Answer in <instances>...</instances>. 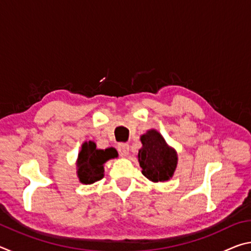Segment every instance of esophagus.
I'll use <instances>...</instances> for the list:
<instances>
[{"label": "esophagus", "mask_w": 251, "mask_h": 251, "mask_svg": "<svg viewBox=\"0 0 251 251\" xmlns=\"http://www.w3.org/2000/svg\"><path fill=\"white\" fill-rule=\"evenodd\" d=\"M117 150H118V151H120V155L122 157H125L128 155V152H129V145L126 143H121V144H118Z\"/></svg>", "instance_id": "obj_1"}]
</instances>
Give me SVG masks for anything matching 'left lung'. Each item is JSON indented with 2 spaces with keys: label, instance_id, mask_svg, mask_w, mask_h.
<instances>
[{
  "label": "left lung",
  "instance_id": "1",
  "mask_svg": "<svg viewBox=\"0 0 251 251\" xmlns=\"http://www.w3.org/2000/svg\"><path fill=\"white\" fill-rule=\"evenodd\" d=\"M143 146L138 151L142 174L152 182H164L174 176L178 164L175 148L168 145L158 130L148 129L141 136Z\"/></svg>",
  "mask_w": 251,
  "mask_h": 251
}]
</instances>
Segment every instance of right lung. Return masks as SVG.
I'll return each instance as SVG.
<instances>
[{"label":"right lung","instance_id":"right-lung-1","mask_svg":"<svg viewBox=\"0 0 251 251\" xmlns=\"http://www.w3.org/2000/svg\"><path fill=\"white\" fill-rule=\"evenodd\" d=\"M118 157V152L113 147L99 150L93 141L84 142L76 160V174L84 185L94 184L104 177V164L109 159Z\"/></svg>","mask_w":251,"mask_h":251}]
</instances>
